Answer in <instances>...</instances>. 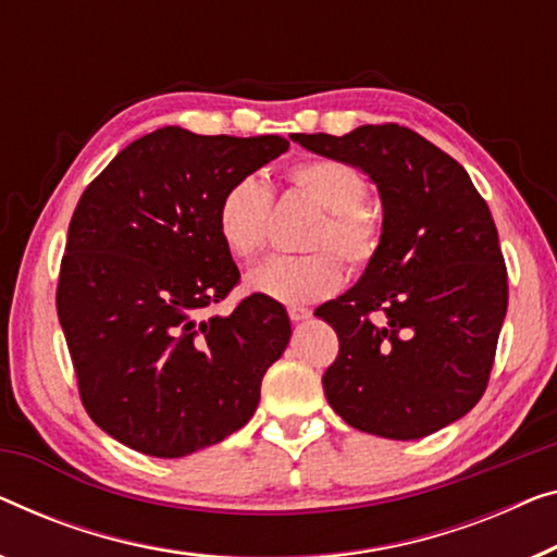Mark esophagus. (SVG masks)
I'll return each mask as SVG.
<instances>
[{
	"mask_svg": "<svg viewBox=\"0 0 557 557\" xmlns=\"http://www.w3.org/2000/svg\"><path fill=\"white\" fill-rule=\"evenodd\" d=\"M309 317H311V311L304 309V306H292V309H288V319L292 321H306Z\"/></svg>",
	"mask_w": 557,
	"mask_h": 557,
	"instance_id": "1",
	"label": "esophagus"
}]
</instances>
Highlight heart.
Returning a JSON list of instances; mask_svg holds the SVG:
<instances>
[{"label":"heart","mask_w":557,"mask_h":557,"mask_svg":"<svg viewBox=\"0 0 557 557\" xmlns=\"http://www.w3.org/2000/svg\"><path fill=\"white\" fill-rule=\"evenodd\" d=\"M294 188L319 206L324 219L313 228L309 246L321 251L306 256H271L248 271L246 286L253 294L281 304H311L344 284V265L367 269L382 246V223L364 206L369 185L357 168L336 158H311L288 171ZM271 219V190L256 175L233 181L219 200L215 231L233 259L248 261L265 244Z\"/></svg>","instance_id":"heart-1"}]
</instances>
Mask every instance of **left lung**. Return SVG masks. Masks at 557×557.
Returning <instances> with one entry per match:
<instances>
[{
	"mask_svg": "<svg viewBox=\"0 0 557 557\" xmlns=\"http://www.w3.org/2000/svg\"><path fill=\"white\" fill-rule=\"evenodd\" d=\"M294 140L359 168L382 198L376 259L317 309L338 336L324 374L329 405L354 430L386 440H419L457 422L485 394L507 311L487 203L455 158L409 127Z\"/></svg>",
	"mask_w": 557,
	"mask_h": 557,
	"instance_id": "1",
	"label": "left lung"
}]
</instances>
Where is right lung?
Here are the masks:
<instances>
[{
  "label": "right lung",
  "mask_w": 557,
  "mask_h": 557,
  "mask_svg": "<svg viewBox=\"0 0 557 557\" xmlns=\"http://www.w3.org/2000/svg\"><path fill=\"white\" fill-rule=\"evenodd\" d=\"M286 150L278 135L168 125L120 150L79 198L58 317L87 414L131 449L193 455L259 407L261 379L284 354L292 321L261 294L228 317H208L240 278L215 211L233 181Z\"/></svg>",
  "instance_id": "right-lung-1"
}]
</instances>
